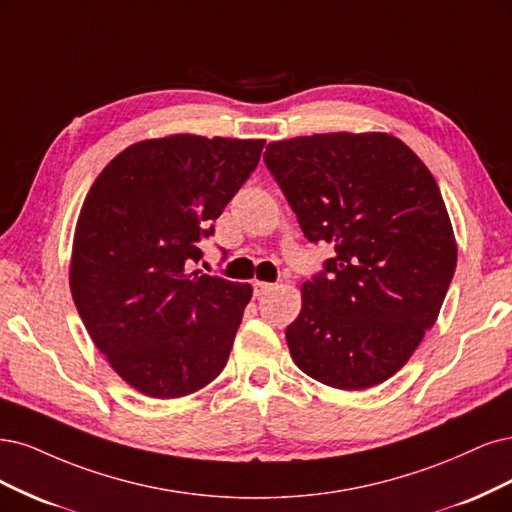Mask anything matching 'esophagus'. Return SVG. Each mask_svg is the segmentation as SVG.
Listing matches in <instances>:
<instances>
[{"instance_id":"obj_1","label":"esophagus","mask_w":512,"mask_h":512,"mask_svg":"<svg viewBox=\"0 0 512 512\" xmlns=\"http://www.w3.org/2000/svg\"><path fill=\"white\" fill-rule=\"evenodd\" d=\"M272 289H274V285H270V283H261V280H255V283H253V293H255V298H263V295L270 293Z\"/></svg>"}]
</instances>
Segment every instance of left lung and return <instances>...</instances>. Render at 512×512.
Returning <instances> with one entry per match:
<instances>
[{"label":"left lung","mask_w":512,"mask_h":512,"mask_svg":"<svg viewBox=\"0 0 512 512\" xmlns=\"http://www.w3.org/2000/svg\"><path fill=\"white\" fill-rule=\"evenodd\" d=\"M263 159L304 236L336 251L285 332L295 366L346 391L385 383L436 323L457 266L432 172L381 131L270 142Z\"/></svg>","instance_id":"left-lung-1"}]
</instances>
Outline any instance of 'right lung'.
I'll return each mask as SVG.
<instances>
[{"mask_svg": "<svg viewBox=\"0 0 512 512\" xmlns=\"http://www.w3.org/2000/svg\"><path fill=\"white\" fill-rule=\"evenodd\" d=\"M266 140L174 134L114 157L80 208L70 289L112 370L148 398H183L221 374L249 283L189 272L200 240L257 168Z\"/></svg>", "mask_w": 512, "mask_h": 512, "instance_id": "add662e5", "label": "right lung"}]
</instances>
